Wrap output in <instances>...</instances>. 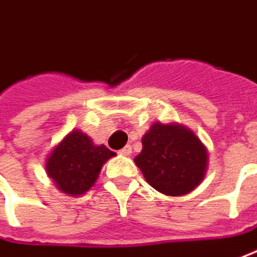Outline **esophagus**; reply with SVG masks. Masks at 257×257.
Wrapping results in <instances>:
<instances>
[{
  "label": "esophagus",
  "mask_w": 257,
  "mask_h": 257,
  "mask_svg": "<svg viewBox=\"0 0 257 257\" xmlns=\"http://www.w3.org/2000/svg\"><path fill=\"white\" fill-rule=\"evenodd\" d=\"M119 154L123 155V157H129V155L132 154V147H131V145H126L125 148H122V150L119 151Z\"/></svg>",
  "instance_id": "esophagus-1"
}]
</instances>
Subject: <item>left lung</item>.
I'll return each instance as SVG.
<instances>
[{
    "label": "left lung",
    "mask_w": 257,
    "mask_h": 257,
    "mask_svg": "<svg viewBox=\"0 0 257 257\" xmlns=\"http://www.w3.org/2000/svg\"><path fill=\"white\" fill-rule=\"evenodd\" d=\"M134 161L151 187L162 194L180 197L204 180L208 152L190 128L177 122H154L142 137V151Z\"/></svg>",
    "instance_id": "1"
}]
</instances>
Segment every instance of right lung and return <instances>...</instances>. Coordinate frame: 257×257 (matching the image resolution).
<instances>
[{"label": "right lung", "mask_w": 257, "mask_h": 257, "mask_svg": "<svg viewBox=\"0 0 257 257\" xmlns=\"http://www.w3.org/2000/svg\"><path fill=\"white\" fill-rule=\"evenodd\" d=\"M115 155L105 145L93 144L80 129H73L51 150L46 173L57 190L79 197L95 185L103 164Z\"/></svg>", "instance_id": "obj_1"}]
</instances>
